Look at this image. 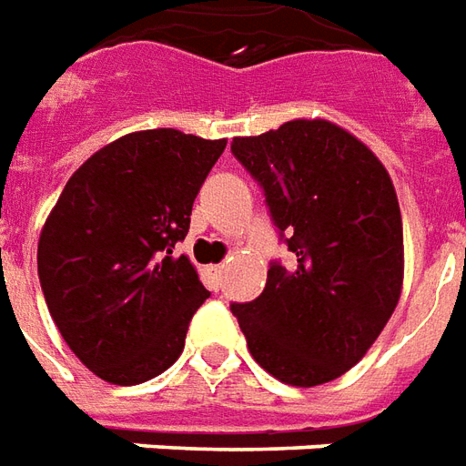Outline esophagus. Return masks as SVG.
<instances>
[{
	"label": "esophagus",
	"instance_id": "1",
	"mask_svg": "<svg viewBox=\"0 0 466 466\" xmlns=\"http://www.w3.org/2000/svg\"><path fill=\"white\" fill-rule=\"evenodd\" d=\"M220 283H223V266H210L206 270V285L210 290H220Z\"/></svg>",
	"mask_w": 466,
	"mask_h": 466
}]
</instances>
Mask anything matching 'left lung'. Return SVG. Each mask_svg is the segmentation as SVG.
<instances>
[{
	"label": "left lung",
	"instance_id": "8db88e82",
	"mask_svg": "<svg viewBox=\"0 0 466 466\" xmlns=\"http://www.w3.org/2000/svg\"><path fill=\"white\" fill-rule=\"evenodd\" d=\"M230 151L256 178L295 266L273 263L253 303L230 305L260 368L293 387L345 375L392 318L405 278L390 173L328 118H295Z\"/></svg>",
	"mask_w": 466,
	"mask_h": 466
}]
</instances>
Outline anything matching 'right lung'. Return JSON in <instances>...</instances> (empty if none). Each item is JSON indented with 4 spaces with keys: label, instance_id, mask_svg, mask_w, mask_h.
<instances>
[{
    "label": "right lung",
    "instance_id": "obj_1",
    "mask_svg": "<svg viewBox=\"0 0 466 466\" xmlns=\"http://www.w3.org/2000/svg\"><path fill=\"white\" fill-rule=\"evenodd\" d=\"M226 138L134 131L74 171L36 250L44 300L71 352L111 385H141L183 352L208 290L173 248Z\"/></svg>",
    "mask_w": 466,
    "mask_h": 466
}]
</instances>
